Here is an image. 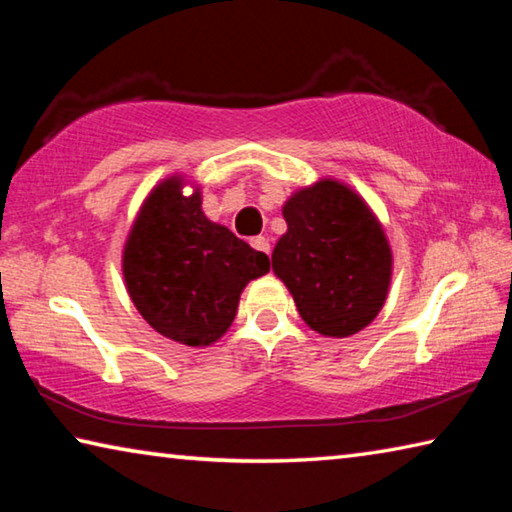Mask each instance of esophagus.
<instances>
[{"instance_id":"esophagus-1","label":"esophagus","mask_w":512,"mask_h":512,"mask_svg":"<svg viewBox=\"0 0 512 512\" xmlns=\"http://www.w3.org/2000/svg\"><path fill=\"white\" fill-rule=\"evenodd\" d=\"M250 246H253L255 250H259V253L271 255V244H268L266 237H253V239H250Z\"/></svg>"}]
</instances>
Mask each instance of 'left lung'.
<instances>
[{
	"label": "left lung",
	"instance_id": "obj_1",
	"mask_svg": "<svg viewBox=\"0 0 512 512\" xmlns=\"http://www.w3.org/2000/svg\"><path fill=\"white\" fill-rule=\"evenodd\" d=\"M287 232L273 273L287 284L302 320L345 339L370 325L388 296L393 253L366 201L339 180L298 189L282 207Z\"/></svg>",
	"mask_w": 512,
	"mask_h": 512
}]
</instances>
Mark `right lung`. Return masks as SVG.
<instances>
[{
  "label": "right lung",
  "mask_w": 512,
  "mask_h": 512,
  "mask_svg": "<svg viewBox=\"0 0 512 512\" xmlns=\"http://www.w3.org/2000/svg\"><path fill=\"white\" fill-rule=\"evenodd\" d=\"M183 187V176H171L146 196L121 268L128 296L155 332L203 348L228 332L241 291L271 262L207 219L201 189L185 196Z\"/></svg>",
  "instance_id": "obj_1"
}]
</instances>
